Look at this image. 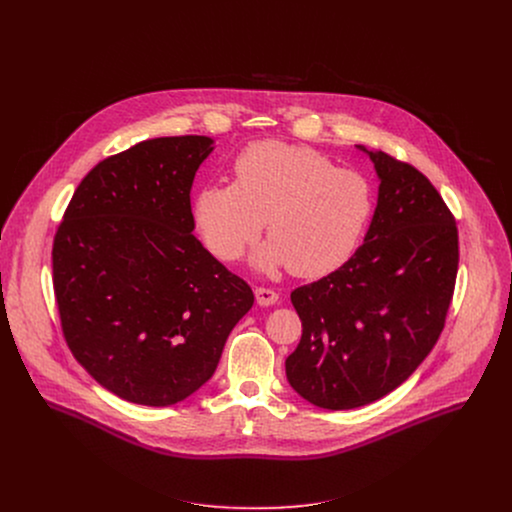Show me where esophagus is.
<instances>
[{
  "label": "esophagus",
  "instance_id": "1",
  "mask_svg": "<svg viewBox=\"0 0 512 512\" xmlns=\"http://www.w3.org/2000/svg\"><path fill=\"white\" fill-rule=\"evenodd\" d=\"M254 295H256L258 305H262V307L276 305V303L280 301V295L274 292V290H270V288H256V290H254Z\"/></svg>",
  "mask_w": 512,
  "mask_h": 512
}]
</instances>
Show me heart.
I'll return each instance as SVG.
<instances>
[{"mask_svg":"<svg viewBox=\"0 0 512 512\" xmlns=\"http://www.w3.org/2000/svg\"><path fill=\"white\" fill-rule=\"evenodd\" d=\"M236 181L203 187L193 203L207 246L238 260L264 232L270 240L252 256L264 274L290 268L321 278L357 252L374 211V191L357 171L337 169L311 147L264 140L234 163Z\"/></svg>","mask_w":512,"mask_h":512,"instance_id":"b5f03b06","label":"heart"}]
</instances>
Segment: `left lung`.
Masks as SVG:
<instances>
[{
	"label": "left lung",
	"instance_id": "8db88e82",
	"mask_svg": "<svg viewBox=\"0 0 512 512\" xmlns=\"http://www.w3.org/2000/svg\"><path fill=\"white\" fill-rule=\"evenodd\" d=\"M357 149L380 181L363 246L292 292L303 333L286 376L323 410L380 400L422 365L443 329L459 264L457 226L436 187L384 151Z\"/></svg>",
	"mask_w": 512,
	"mask_h": 512
}]
</instances>
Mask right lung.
<instances>
[{"mask_svg":"<svg viewBox=\"0 0 512 512\" xmlns=\"http://www.w3.org/2000/svg\"><path fill=\"white\" fill-rule=\"evenodd\" d=\"M207 136L140 142L76 187L53 244V284L74 359L106 390L171 406L217 370L254 293L193 236L191 187Z\"/></svg>","mask_w":512,"mask_h":512,"instance_id":"add662e5","label":"right lung"}]
</instances>
